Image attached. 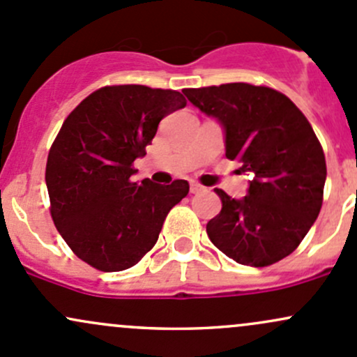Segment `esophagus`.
I'll return each mask as SVG.
<instances>
[{"label": "esophagus", "mask_w": 357, "mask_h": 357, "mask_svg": "<svg viewBox=\"0 0 357 357\" xmlns=\"http://www.w3.org/2000/svg\"><path fill=\"white\" fill-rule=\"evenodd\" d=\"M202 190H204V187H202L201 183H197V182H192V183H190V192H192V194L202 192Z\"/></svg>", "instance_id": "1"}]
</instances>
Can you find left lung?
<instances>
[{
	"instance_id": "1",
	"label": "left lung",
	"mask_w": 357,
	"mask_h": 357,
	"mask_svg": "<svg viewBox=\"0 0 357 357\" xmlns=\"http://www.w3.org/2000/svg\"><path fill=\"white\" fill-rule=\"evenodd\" d=\"M183 93L221 124L226 158L254 175L241 199L214 190L223 208L206 226L209 240L241 266L279 262L296 250L321 208L327 165L312 126L267 86L226 83Z\"/></svg>"
}]
</instances>
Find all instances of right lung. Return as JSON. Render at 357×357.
I'll use <instances>...</instances> for the list:
<instances>
[{"label":"right lung","mask_w":357,"mask_h":357,"mask_svg":"<svg viewBox=\"0 0 357 357\" xmlns=\"http://www.w3.org/2000/svg\"><path fill=\"white\" fill-rule=\"evenodd\" d=\"M185 105L175 90L103 86L64 121L45 167L51 214L68 247L95 269L136 266L189 194L187 180H131L134 160L146 155L160 121Z\"/></svg>","instance_id":"add662e5"}]
</instances>
